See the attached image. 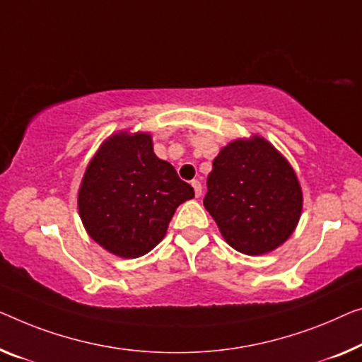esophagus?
Wrapping results in <instances>:
<instances>
[{"instance_id": "34e87169", "label": "esophagus", "mask_w": 362, "mask_h": 362, "mask_svg": "<svg viewBox=\"0 0 362 362\" xmlns=\"http://www.w3.org/2000/svg\"><path fill=\"white\" fill-rule=\"evenodd\" d=\"M192 187H193V190H195V197H197V198L202 197V192H203L202 183H199L198 180H192Z\"/></svg>"}]
</instances>
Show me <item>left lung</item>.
I'll use <instances>...</instances> for the list:
<instances>
[{"mask_svg":"<svg viewBox=\"0 0 362 362\" xmlns=\"http://www.w3.org/2000/svg\"><path fill=\"white\" fill-rule=\"evenodd\" d=\"M203 204L226 242L245 255L278 249L302 211L296 172L265 138L235 139L221 149Z\"/></svg>","mask_w":362,"mask_h":362,"instance_id":"obj_1","label":"left lung"}]
</instances>
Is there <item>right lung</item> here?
Returning a JSON list of instances; mask_svg holds the SVG:
<instances>
[{
  "instance_id": "1",
  "label": "right lung",
  "mask_w": 362,
  "mask_h": 362,
  "mask_svg": "<svg viewBox=\"0 0 362 362\" xmlns=\"http://www.w3.org/2000/svg\"><path fill=\"white\" fill-rule=\"evenodd\" d=\"M195 197L149 133L112 134L90 160L78 195L86 230L117 257L138 258L164 239L175 209Z\"/></svg>"
}]
</instances>
